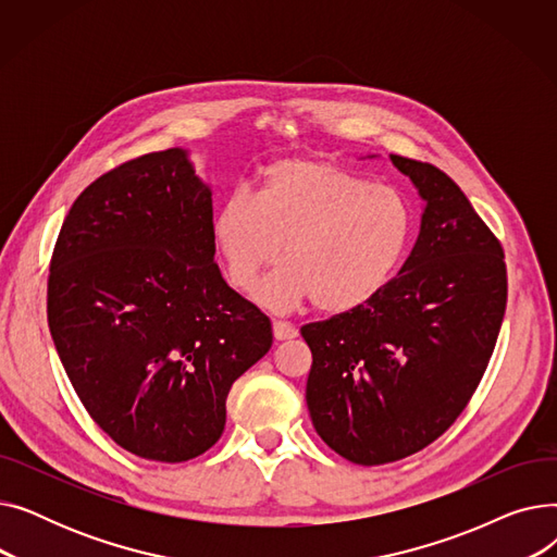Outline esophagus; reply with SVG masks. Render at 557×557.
I'll return each mask as SVG.
<instances>
[{"label": "esophagus", "mask_w": 557, "mask_h": 557, "mask_svg": "<svg viewBox=\"0 0 557 557\" xmlns=\"http://www.w3.org/2000/svg\"><path fill=\"white\" fill-rule=\"evenodd\" d=\"M273 336H275V341H288V338H296L298 336V330L290 325V323H284V320H275V323H273Z\"/></svg>", "instance_id": "esophagus-1"}]
</instances>
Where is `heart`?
<instances>
[{
    "label": "heart",
    "instance_id": "1",
    "mask_svg": "<svg viewBox=\"0 0 557 557\" xmlns=\"http://www.w3.org/2000/svg\"><path fill=\"white\" fill-rule=\"evenodd\" d=\"M212 244L227 282L277 313L307 302L349 313L374 300L411 244L406 196L325 158H284L261 175L257 198L227 196L212 216Z\"/></svg>",
    "mask_w": 557,
    "mask_h": 557
}]
</instances>
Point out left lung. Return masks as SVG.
<instances>
[{"instance_id":"8db88e82","label":"left lung","mask_w":557,"mask_h":557,"mask_svg":"<svg viewBox=\"0 0 557 557\" xmlns=\"http://www.w3.org/2000/svg\"><path fill=\"white\" fill-rule=\"evenodd\" d=\"M376 158V156H370ZM422 200L418 242L374 300L302 327L318 435L357 465L411 456L460 416L499 336L504 250L447 173L391 156Z\"/></svg>"}]
</instances>
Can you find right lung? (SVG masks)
I'll list each match as a JSON object with an SVG mask.
<instances>
[{"label": "right lung", "mask_w": 557, "mask_h": 557, "mask_svg": "<svg viewBox=\"0 0 557 557\" xmlns=\"http://www.w3.org/2000/svg\"><path fill=\"white\" fill-rule=\"evenodd\" d=\"M210 225L212 189L175 146L95 181L53 248L55 352L92 420L146 460L208 451L234 379L273 345L271 320L221 277Z\"/></svg>", "instance_id": "obj_1"}]
</instances>
